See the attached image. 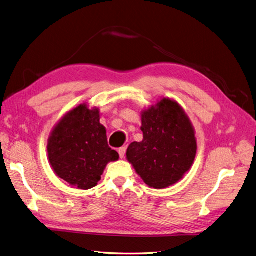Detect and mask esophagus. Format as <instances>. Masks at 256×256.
I'll use <instances>...</instances> for the list:
<instances>
[{
	"label": "esophagus",
	"mask_w": 256,
	"mask_h": 256,
	"mask_svg": "<svg viewBox=\"0 0 256 256\" xmlns=\"http://www.w3.org/2000/svg\"><path fill=\"white\" fill-rule=\"evenodd\" d=\"M126 147H120V148L118 150V154H120V157L122 159L124 157H125V154H126Z\"/></svg>",
	"instance_id": "34e87169"
}]
</instances>
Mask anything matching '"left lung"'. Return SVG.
Returning a JSON list of instances; mask_svg holds the SVG:
<instances>
[{"label":"left lung","mask_w":256,"mask_h":256,"mask_svg":"<svg viewBox=\"0 0 256 256\" xmlns=\"http://www.w3.org/2000/svg\"><path fill=\"white\" fill-rule=\"evenodd\" d=\"M143 141L131 143L127 160L154 189L180 182L196 154L194 128L182 108L174 100L161 99L142 112Z\"/></svg>","instance_id":"obj_1"}]
</instances>
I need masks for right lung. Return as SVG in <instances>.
Returning a JSON list of instances; mask_svg holds the SVG:
<instances>
[{
	"label": "right lung",
	"instance_id": "add662e5",
	"mask_svg": "<svg viewBox=\"0 0 256 256\" xmlns=\"http://www.w3.org/2000/svg\"><path fill=\"white\" fill-rule=\"evenodd\" d=\"M97 108L86 104L69 111L53 128L48 140V158L56 174L76 189L97 186L106 164L118 160L110 148L106 130Z\"/></svg>",
	"mask_w": 256,
	"mask_h": 256
}]
</instances>
